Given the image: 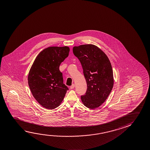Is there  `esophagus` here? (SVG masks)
Here are the masks:
<instances>
[{
	"mask_svg": "<svg viewBox=\"0 0 150 150\" xmlns=\"http://www.w3.org/2000/svg\"><path fill=\"white\" fill-rule=\"evenodd\" d=\"M74 87H75V85H74V84H72V85H71V86H70V89H73L74 88Z\"/></svg>",
	"mask_w": 150,
	"mask_h": 150,
	"instance_id": "obj_1",
	"label": "esophagus"
}]
</instances>
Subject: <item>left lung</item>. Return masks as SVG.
I'll return each instance as SVG.
<instances>
[{
  "mask_svg": "<svg viewBox=\"0 0 150 150\" xmlns=\"http://www.w3.org/2000/svg\"><path fill=\"white\" fill-rule=\"evenodd\" d=\"M73 51L81 63L87 83L86 93L81 96L82 103L87 108H98L105 101L113 88L110 62L103 51L92 44L74 47Z\"/></svg>",
  "mask_w": 150,
  "mask_h": 150,
  "instance_id": "left-lung-1",
  "label": "left lung"
}]
</instances>
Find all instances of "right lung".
I'll use <instances>...</instances> for the list:
<instances>
[{
	"label": "right lung",
	"instance_id": "obj_1",
	"mask_svg": "<svg viewBox=\"0 0 150 150\" xmlns=\"http://www.w3.org/2000/svg\"><path fill=\"white\" fill-rule=\"evenodd\" d=\"M67 47H49L37 56L28 75V84L36 100L47 109L59 106L68 87L63 83L60 64L69 56Z\"/></svg>",
	"mask_w": 150,
	"mask_h": 150
}]
</instances>
